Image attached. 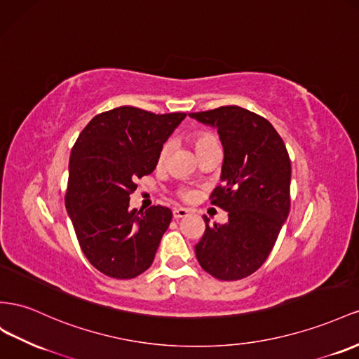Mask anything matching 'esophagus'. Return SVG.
Returning <instances> with one entry per match:
<instances>
[{
	"label": "esophagus",
	"mask_w": 359,
	"mask_h": 359,
	"mask_svg": "<svg viewBox=\"0 0 359 359\" xmlns=\"http://www.w3.org/2000/svg\"><path fill=\"white\" fill-rule=\"evenodd\" d=\"M189 210L187 208H173V217L175 219H181V217H186V216H189Z\"/></svg>",
	"instance_id": "esophagus-1"
}]
</instances>
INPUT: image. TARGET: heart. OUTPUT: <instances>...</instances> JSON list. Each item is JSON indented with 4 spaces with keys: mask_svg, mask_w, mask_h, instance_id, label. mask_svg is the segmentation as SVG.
I'll list each match as a JSON object with an SVG mask.
<instances>
[{
    "mask_svg": "<svg viewBox=\"0 0 359 359\" xmlns=\"http://www.w3.org/2000/svg\"><path fill=\"white\" fill-rule=\"evenodd\" d=\"M193 144H195L196 152H199V151L205 149L208 147H212V144H217V142H216L215 137H212L211 134H208V133H199V134L195 135V139H193ZM166 154H168V147H164L161 149V152H160V160H163L164 157H166ZM184 196H190V193L189 191H184Z\"/></svg>",
    "mask_w": 359,
    "mask_h": 359,
    "instance_id": "heart-1",
    "label": "heart"
}]
</instances>
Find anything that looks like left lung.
I'll use <instances>...</instances> for the list:
<instances>
[{"instance_id":"1","label":"left lung","mask_w":359,"mask_h":359,"mask_svg":"<svg viewBox=\"0 0 359 359\" xmlns=\"http://www.w3.org/2000/svg\"><path fill=\"white\" fill-rule=\"evenodd\" d=\"M216 128L224 147L220 181L211 203L228 211V222L210 226L195 246L207 273L237 280L263 266L290 211L292 164L272 123L237 105L190 113Z\"/></svg>"}]
</instances>
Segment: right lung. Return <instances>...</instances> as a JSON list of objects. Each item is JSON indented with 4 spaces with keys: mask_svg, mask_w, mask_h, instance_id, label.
Instances as JSON below:
<instances>
[{
    "mask_svg": "<svg viewBox=\"0 0 359 359\" xmlns=\"http://www.w3.org/2000/svg\"><path fill=\"white\" fill-rule=\"evenodd\" d=\"M184 118L123 105L95 116L76 139L66 211L86 258L104 275L131 279L152 264L172 211L131 210L130 195L135 180L156 169L164 142Z\"/></svg>",
    "mask_w": 359,
    "mask_h": 359,
    "instance_id": "1",
    "label": "right lung"
}]
</instances>
